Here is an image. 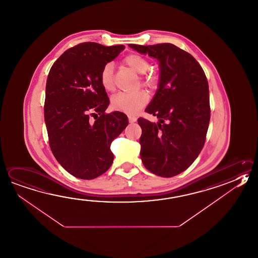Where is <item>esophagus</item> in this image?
I'll list each match as a JSON object with an SVG mask.
<instances>
[{"label":"esophagus","instance_id":"1","mask_svg":"<svg viewBox=\"0 0 258 258\" xmlns=\"http://www.w3.org/2000/svg\"><path fill=\"white\" fill-rule=\"evenodd\" d=\"M127 117H128V121L131 122V123H134V122L137 121V117H135V116H132V115H128Z\"/></svg>","mask_w":258,"mask_h":258}]
</instances>
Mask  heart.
<instances>
[{
	"instance_id": "obj_1",
	"label": "heart",
	"mask_w": 258,
	"mask_h": 258,
	"mask_svg": "<svg viewBox=\"0 0 258 258\" xmlns=\"http://www.w3.org/2000/svg\"><path fill=\"white\" fill-rule=\"evenodd\" d=\"M123 62L133 72L141 75L140 81L142 87L150 90L157 88L159 77L154 72H147L151 66L148 59L141 54H131L126 55ZM99 81L107 92H113L115 90L113 64L111 63H106L103 67L99 74ZM148 102L149 96L144 91H138L133 94L120 93L112 97L111 107L114 110L124 112L126 114H136Z\"/></svg>"
}]
</instances>
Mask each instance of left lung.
Returning <instances> with one entry per match:
<instances>
[{
  "instance_id": "8db88e82",
  "label": "left lung",
  "mask_w": 258,
  "mask_h": 258,
  "mask_svg": "<svg viewBox=\"0 0 258 258\" xmlns=\"http://www.w3.org/2000/svg\"><path fill=\"white\" fill-rule=\"evenodd\" d=\"M160 62V83L145 111L156 123L140 117L143 165L156 175L170 178L190 167L204 148L209 126V86L191 54L169 43L128 44Z\"/></svg>"
}]
</instances>
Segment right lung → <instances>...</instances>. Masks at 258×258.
Returning <instances> with one entry per match:
<instances>
[{"instance_id": "1", "label": "right lung", "mask_w": 258, "mask_h": 258, "mask_svg": "<svg viewBox=\"0 0 258 258\" xmlns=\"http://www.w3.org/2000/svg\"><path fill=\"white\" fill-rule=\"evenodd\" d=\"M124 48L82 43L61 54L49 71L44 107L49 145L63 169L79 179L92 180L109 169L110 144L128 124L124 113L105 112L109 99L99 81L103 67Z\"/></svg>"}]
</instances>
